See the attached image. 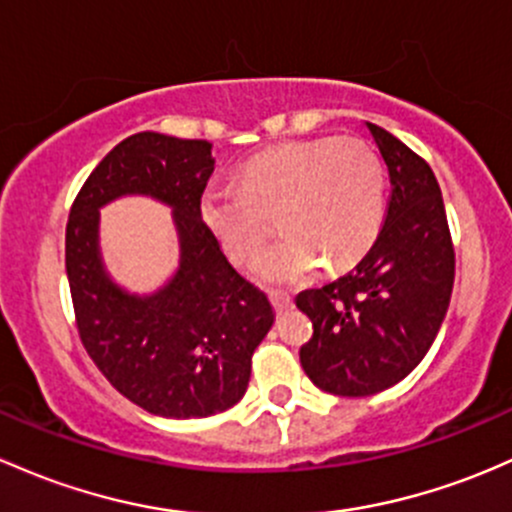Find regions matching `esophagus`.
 <instances>
[{"label": "esophagus", "instance_id": "34e87169", "mask_svg": "<svg viewBox=\"0 0 512 512\" xmlns=\"http://www.w3.org/2000/svg\"><path fill=\"white\" fill-rule=\"evenodd\" d=\"M270 301H272V306L277 314H287V311H292V306H294V301L287 292H270Z\"/></svg>", "mask_w": 512, "mask_h": 512}]
</instances>
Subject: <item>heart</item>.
<instances>
[{
    "mask_svg": "<svg viewBox=\"0 0 512 512\" xmlns=\"http://www.w3.org/2000/svg\"><path fill=\"white\" fill-rule=\"evenodd\" d=\"M378 166V161H375ZM336 184L343 188L346 198V215L351 220V230L338 233V230H319V241L325 247L326 257L331 260L333 272L351 270L360 260L363 250L368 247L370 238L378 228L380 211H375V193L373 179L365 169L348 174H336ZM380 208V206H378ZM374 220L370 221L369 218ZM218 228L230 242L233 260L238 265H250L260 252L262 242L267 238V225H228L220 218H215ZM321 246V247H322ZM320 247V248H321ZM316 235L311 230L299 228L289 230L287 235L277 240V245L262 257L257 267V277L267 284H304L314 279L324 267V253L320 252Z\"/></svg>",
    "mask_w": 512,
    "mask_h": 512,
    "instance_id": "heart-1",
    "label": "heart"
}]
</instances>
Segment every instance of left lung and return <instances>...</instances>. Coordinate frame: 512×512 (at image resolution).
<instances>
[{"label": "left lung", "instance_id": "obj_1", "mask_svg": "<svg viewBox=\"0 0 512 512\" xmlns=\"http://www.w3.org/2000/svg\"><path fill=\"white\" fill-rule=\"evenodd\" d=\"M387 166L385 220L358 267L306 289L314 324L301 346L311 383L343 397L385 390L432 346L454 282V240L432 166L400 137L365 122Z\"/></svg>", "mask_w": 512, "mask_h": 512}]
</instances>
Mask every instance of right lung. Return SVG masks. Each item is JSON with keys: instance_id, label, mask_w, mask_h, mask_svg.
I'll list each match as a JSON object with an SVG mask.
<instances>
[{"instance_id": "obj_1", "label": "right lung", "mask_w": 512, "mask_h": 512, "mask_svg": "<svg viewBox=\"0 0 512 512\" xmlns=\"http://www.w3.org/2000/svg\"><path fill=\"white\" fill-rule=\"evenodd\" d=\"M215 171L208 139L134 132L110 149L75 196L66 272L85 348L122 395L164 417H208L245 395L252 353L274 314L265 294L228 265L201 213ZM127 192L172 208L180 270L152 298L109 282L99 208Z\"/></svg>"}]
</instances>
